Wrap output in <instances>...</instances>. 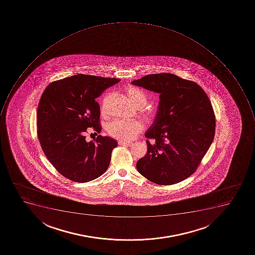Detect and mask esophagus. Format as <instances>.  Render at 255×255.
Instances as JSON below:
<instances>
[{"label": "esophagus", "instance_id": "1", "mask_svg": "<svg viewBox=\"0 0 255 255\" xmlns=\"http://www.w3.org/2000/svg\"><path fill=\"white\" fill-rule=\"evenodd\" d=\"M118 143L120 145H124V146H131L133 145L132 142H123V141H119Z\"/></svg>", "mask_w": 255, "mask_h": 255}]
</instances>
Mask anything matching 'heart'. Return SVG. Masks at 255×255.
Segmentation results:
<instances>
[{
	"label": "heart",
	"mask_w": 255,
	"mask_h": 255,
	"mask_svg": "<svg viewBox=\"0 0 255 255\" xmlns=\"http://www.w3.org/2000/svg\"><path fill=\"white\" fill-rule=\"evenodd\" d=\"M126 93L134 106L142 108L146 105V96L142 91L134 87L130 86L127 88ZM101 113L105 114V110L102 109ZM142 130L143 125L138 121H114L109 123L107 128L108 133L111 136L123 142L133 140Z\"/></svg>",
	"instance_id": "b5f03b06"
}]
</instances>
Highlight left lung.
Returning <instances> with one entry per match:
<instances>
[{
    "label": "left lung",
    "instance_id": "left-lung-1",
    "mask_svg": "<svg viewBox=\"0 0 255 255\" xmlns=\"http://www.w3.org/2000/svg\"><path fill=\"white\" fill-rule=\"evenodd\" d=\"M131 84L159 94L156 117L145 136L146 154L136 162L142 176L172 185L195 173L212 143L215 117L199 84L171 73L146 75Z\"/></svg>",
    "mask_w": 255,
    "mask_h": 255
}]
</instances>
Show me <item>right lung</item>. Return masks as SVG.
<instances>
[{
    "label": "right lung",
    "mask_w": 255,
    "mask_h": 255,
    "mask_svg": "<svg viewBox=\"0 0 255 255\" xmlns=\"http://www.w3.org/2000/svg\"><path fill=\"white\" fill-rule=\"evenodd\" d=\"M120 81L79 74L51 83L44 91L36 114L37 136L49 162L67 179L87 183L109 168L117 141L100 134L89 142L85 133L89 128L101 132L96 99Z\"/></svg>",
    "instance_id": "1"
}]
</instances>
